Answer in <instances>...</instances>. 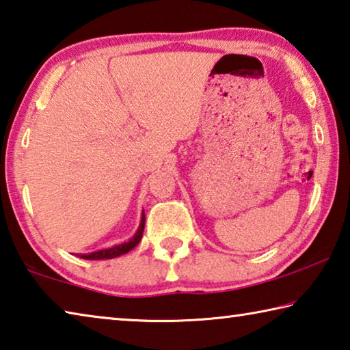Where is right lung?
<instances>
[{"instance_id": "1", "label": "right lung", "mask_w": 350, "mask_h": 350, "mask_svg": "<svg viewBox=\"0 0 350 350\" xmlns=\"http://www.w3.org/2000/svg\"><path fill=\"white\" fill-rule=\"evenodd\" d=\"M144 228H145V215H142L140 227H139L137 233L134 234V238L131 241L125 242V244L116 245V247H112V248H106V250H98V252L88 253V254H79V256L83 258V259L94 260V259H112V258L120 256V254H125L129 250H133V248L139 244L140 239H142V234H144Z\"/></svg>"}]
</instances>
